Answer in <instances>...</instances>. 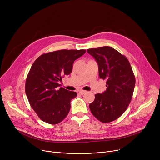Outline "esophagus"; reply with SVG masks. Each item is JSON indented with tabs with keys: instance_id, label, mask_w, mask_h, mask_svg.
Segmentation results:
<instances>
[{
	"instance_id": "obj_1",
	"label": "esophagus",
	"mask_w": 160,
	"mask_h": 160,
	"mask_svg": "<svg viewBox=\"0 0 160 160\" xmlns=\"http://www.w3.org/2000/svg\"><path fill=\"white\" fill-rule=\"evenodd\" d=\"M86 91H83V90H80V91H79V94L80 95H83L84 93H86Z\"/></svg>"
}]
</instances>
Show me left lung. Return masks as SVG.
<instances>
[{
  "label": "left lung",
  "mask_w": 160,
  "mask_h": 160,
  "mask_svg": "<svg viewBox=\"0 0 160 160\" xmlns=\"http://www.w3.org/2000/svg\"><path fill=\"white\" fill-rule=\"evenodd\" d=\"M98 66L100 78L106 80V90L95 95L90 110L103 123L115 121L127 110L136 84L135 76L127 57L111 47L89 48Z\"/></svg>",
  "instance_id": "8db88e82"
}]
</instances>
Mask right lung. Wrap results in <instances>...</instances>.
I'll use <instances>...</instances> for the list:
<instances>
[{
    "instance_id": "obj_1",
    "label": "right lung",
    "mask_w": 160,
    "mask_h": 160,
    "mask_svg": "<svg viewBox=\"0 0 160 160\" xmlns=\"http://www.w3.org/2000/svg\"><path fill=\"white\" fill-rule=\"evenodd\" d=\"M86 50H60L41 55L32 64L25 83L29 103L43 121L56 124L62 121L71 109L74 91L63 88L59 81L71 73L74 62Z\"/></svg>"
}]
</instances>
